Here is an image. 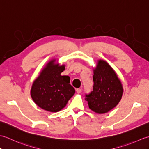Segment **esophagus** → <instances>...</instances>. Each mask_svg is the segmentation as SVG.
I'll list each match as a JSON object with an SVG mask.
<instances>
[{
    "instance_id": "esophagus-1",
    "label": "esophagus",
    "mask_w": 149,
    "mask_h": 149,
    "mask_svg": "<svg viewBox=\"0 0 149 149\" xmlns=\"http://www.w3.org/2000/svg\"><path fill=\"white\" fill-rule=\"evenodd\" d=\"M81 91H82V90L80 89V88H78V89L76 90V91H77V93H81Z\"/></svg>"
}]
</instances>
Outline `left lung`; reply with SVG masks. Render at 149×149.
<instances>
[{
  "instance_id": "obj_1",
  "label": "left lung",
  "mask_w": 149,
  "mask_h": 149,
  "mask_svg": "<svg viewBox=\"0 0 149 149\" xmlns=\"http://www.w3.org/2000/svg\"><path fill=\"white\" fill-rule=\"evenodd\" d=\"M93 91L85 100L89 108L97 114H104L113 109L121 100L123 89L114 69L106 61L99 59L93 68Z\"/></svg>"
}]
</instances>
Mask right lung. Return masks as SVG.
<instances>
[{
  "mask_svg": "<svg viewBox=\"0 0 149 149\" xmlns=\"http://www.w3.org/2000/svg\"><path fill=\"white\" fill-rule=\"evenodd\" d=\"M65 65L52 59L47 63L34 81L31 96L38 106L49 112H58L66 106L75 91L68 75H61Z\"/></svg>",
  "mask_w": 149,
  "mask_h": 149,
  "instance_id": "right-lung-1",
  "label": "right lung"
}]
</instances>
